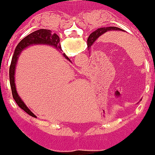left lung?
<instances>
[{
    "mask_svg": "<svg viewBox=\"0 0 155 155\" xmlns=\"http://www.w3.org/2000/svg\"><path fill=\"white\" fill-rule=\"evenodd\" d=\"M111 30L123 31V29H120V28H116V27H108V28H98L95 31H94L90 35L88 36V38H87V45L89 47H91L93 44L97 41L98 38L100 37V36H101L106 32Z\"/></svg>",
    "mask_w": 155,
    "mask_h": 155,
    "instance_id": "8db88e82",
    "label": "left lung"
}]
</instances>
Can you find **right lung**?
Returning <instances> with one entry per match:
<instances>
[{"mask_svg": "<svg viewBox=\"0 0 155 155\" xmlns=\"http://www.w3.org/2000/svg\"><path fill=\"white\" fill-rule=\"evenodd\" d=\"M37 44L50 45V46L54 47L57 49L61 48V43H60V38L56 34H53L52 31L48 30V29H39V30L35 31V32L31 33L30 35H28L25 38H23L17 45V47L15 49V52H14V55L12 58L10 68H9V81H10V87L13 98L15 101L17 105L21 109H23L27 114H28L29 115L33 116V117H35V115L25 105V103L20 98L18 93H17L15 83V65L17 63V60H18V57L20 56V54L21 53V51L25 49L26 48L31 46V45H37ZM64 57L68 60H69V58L67 57V55H65V54Z\"/></svg>", "mask_w": 155, "mask_h": 155, "instance_id": "add662e5", "label": "right lung"}]
</instances>
